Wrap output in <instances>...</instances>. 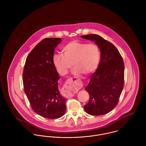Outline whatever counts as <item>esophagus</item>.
<instances>
[{"mask_svg": "<svg viewBox=\"0 0 146 146\" xmlns=\"http://www.w3.org/2000/svg\"><path fill=\"white\" fill-rule=\"evenodd\" d=\"M75 84L72 78L67 80L66 83L63 87L62 92L63 94L67 97H71L74 96L75 94Z\"/></svg>", "mask_w": 146, "mask_h": 146, "instance_id": "1", "label": "esophagus"}]
</instances>
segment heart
<instances>
[{"instance_id": "1", "label": "heart", "mask_w": 146, "mask_h": 146, "mask_svg": "<svg viewBox=\"0 0 146 146\" xmlns=\"http://www.w3.org/2000/svg\"><path fill=\"white\" fill-rule=\"evenodd\" d=\"M62 51L63 55L56 54L53 57V64L61 75H66L72 64L75 75H89L96 70L100 62V49L94 43L73 40L66 44Z\"/></svg>"}]
</instances>
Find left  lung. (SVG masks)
<instances>
[{"label":"left lung","instance_id":"8db88e82","mask_svg":"<svg viewBox=\"0 0 146 146\" xmlns=\"http://www.w3.org/2000/svg\"><path fill=\"white\" fill-rule=\"evenodd\" d=\"M95 42L101 50V60L97 70L85 88L89 101L84 106L86 113L103 115L118 104L124 84V63L117 49L111 42L96 34L82 35Z\"/></svg>","mask_w":146,"mask_h":146}]
</instances>
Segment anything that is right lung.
Listing matches in <instances>:
<instances>
[{"label":"right lung","instance_id":"obj_1","mask_svg":"<svg viewBox=\"0 0 146 146\" xmlns=\"http://www.w3.org/2000/svg\"><path fill=\"white\" fill-rule=\"evenodd\" d=\"M61 38L42 39L26 58L22 73L25 93L31 108L37 114L50 119L62 117L66 100L58 88L60 79L53 63L54 52Z\"/></svg>","mask_w":146,"mask_h":146}]
</instances>
